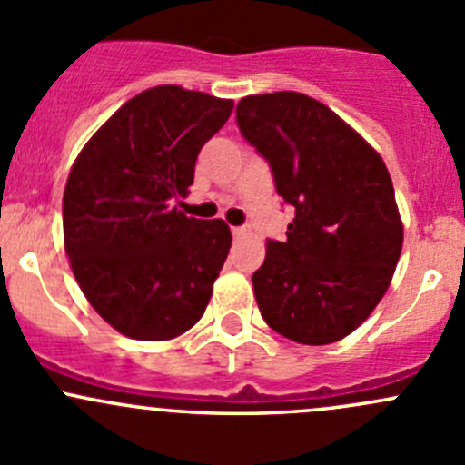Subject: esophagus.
Returning a JSON list of instances; mask_svg holds the SVG:
<instances>
[{
    "label": "esophagus",
    "mask_w": 465,
    "mask_h": 465,
    "mask_svg": "<svg viewBox=\"0 0 465 465\" xmlns=\"http://www.w3.org/2000/svg\"><path fill=\"white\" fill-rule=\"evenodd\" d=\"M232 233H233V238L245 236V233H247V227H232Z\"/></svg>",
    "instance_id": "1"
}]
</instances>
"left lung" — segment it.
<instances>
[{"instance_id": "left-lung-1", "label": "left lung", "mask_w": 465, "mask_h": 465, "mask_svg": "<svg viewBox=\"0 0 465 465\" xmlns=\"http://www.w3.org/2000/svg\"><path fill=\"white\" fill-rule=\"evenodd\" d=\"M236 124L294 206L285 241L267 242L252 276L272 331L332 344L360 326L391 283L402 250L382 157L331 107L299 92L241 98Z\"/></svg>"}]
</instances>
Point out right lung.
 I'll use <instances>...</instances> for the list:
<instances>
[{"mask_svg":"<svg viewBox=\"0 0 465 465\" xmlns=\"http://www.w3.org/2000/svg\"><path fill=\"white\" fill-rule=\"evenodd\" d=\"M232 110L233 101L204 92L145 89L74 162L63 198L64 250L94 311L133 340H173L204 315L232 232L173 203L186 198L200 150Z\"/></svg>","mask_w":465,"mask_h":465,"instance_id":"1","label":"right lung"}]
</instances>
